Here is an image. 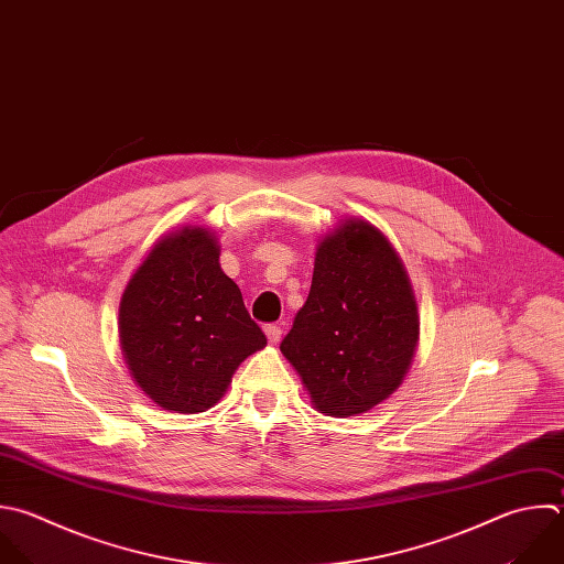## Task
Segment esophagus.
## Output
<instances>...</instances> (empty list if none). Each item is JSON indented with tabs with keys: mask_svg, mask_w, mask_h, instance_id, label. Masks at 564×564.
Segmentation results:
<instances>
[{
	"mask_svg": "<svg viewBox=\"0 0 564 564\" xmlns=\"http://www.w3.org/2000/svg\"><path fill=\"white\" fill-rule=\"evenodd\" d=\"M264 333H267V339H269L271 344H278V341L282 339V330H280V326H275V324H267V326H264Z\"/></svg>",
	"mask_w": 564,
	"mask_h": 564,
	"instance_id": "34e87169",
	"label": "esophagus"
}]
</instances>
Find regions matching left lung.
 <instances>
[{"instance_id": "8db88e82", "label": "left lung", "mask_w": 564, "mask_h": 564, "mask_svg": "<svg viewBox=\"0 0 564 564\" xmlns=\"http://www.w3.org/2000/svg\"><path fill=\"white\" fill-rule=\"evenodd\" d=\"M416 341L419 311L399 253L375 225L348 218L317 245L311 291L282 355L313 405L341 419L401 386Z\"/></svg>"}]
</instances>
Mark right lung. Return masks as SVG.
Returning a JSON list of instances; mask_svg holds the SVG:
<instances>
[{"label": "right lung", "instance_id": "1", "mask_svg": "<svg viewBox=\"0 0 564 564\" xmlns=\"http://www.w3.org/2000/svg\"><path fill=\"white\" fill-rule=\"evenodd\" d=\"M218 258L212 229L183 227L152 247L123 291L121 350L137 386L163 410L216 405L238 366L267 346Z\"/></svg>", "mask_w": 564, "mask_h": 564}]
</instances>
